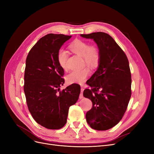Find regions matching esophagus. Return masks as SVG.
<instances>
[{"instance_id": "esophagus-1", "label": "esophagus", "mask_w": 154, "mask_h": 154, "mask_svg": "<svg viewBox=\"0 0 154 154\" xmlns=\"http://www.w3.org/2000/svg\"><path fill=\"white\" fill-rule=\"evenodd\" d=\"M83 91H84V88H83V87L82 86H81V93L80 94V99H82L83 97Z\"/></svg>"}]
</instances>
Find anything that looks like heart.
Here are the masks:
<instances>
[{
	"label": "heart",
	"mask_w": 154,
	"mask_h": 154,
	"mask_svg": "<svg viewBox=\"0 0 154 154\" xmlns=\"http://www.w3.org/2000/svg\"><path fill=\"white\" fill-rule=\"evenodd\" d=\"M69 47L73 53L83 57V63L87 64L88 67L95 69L99 66L100 53L99 49L95 46H92L89 43L85 41L76 40L70 45ZM67 52L64 49H60L57 53V62L63 69L67 68ZM90 73L91 70L88 67L82 69L74 70L66 76V80L69 84H82L90 75Z\"/></svg>",
	"instance_id": "obj_1"
}]
</instances>
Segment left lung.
I'll list each match as a JSON object with an SVG mask.
<instances>
[{
	"mask_svg": "<svg viewBox=\"0 0 154 154\" xmlns=\"http://www.w3.org/2000/svg\"><path fill=\"white\" fill-rule=\"evenodd\" d=\"M81 36L94 40L100 53L98 68L87 82L91 88H86L83 94L92 102L86 120L92 128L106 130L122 119L131 97L128 60L109 34L96 32Z\"/></svg>",
	"mask_w": 154,
	"mask_h": 154,
	"instance_id": "obj_1",
	"label": "left lung"
}]
</instances>
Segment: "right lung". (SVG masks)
I'll return each mask as SVG.
<instances>
[{"mask_svg": "<svg viewBox=\"0 0 154 154\" xmlns=\"http://www.w3.org/2000/svg\"><path fill=\"white\" fill-rule=\"evenodd\" d=\"M71 38L62 34L45 35L26 58L24 91L27 107L36 122L48 129H60L66 125L69 107L80 94V87L76 83L60 91L64 71L57 62V53Z\"/></svg>", "mask_w": 154, "mask_h": 154, "instance_id": "right-lung-1", "label": "right lung"}]
</instances>
